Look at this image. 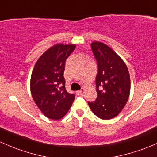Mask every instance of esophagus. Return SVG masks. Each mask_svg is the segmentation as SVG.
Listing matches in <instances>:
<instances>
[{
    "mask_svg": "<svg viewBox=\"0 0 157 157\" xmlns=\"http://www.w3.org/2000/svg\"><path fill=\"white\" fill-rule=\"evenodd\" d=\"M82 93H83V91H82V90H78V91H76V94H77V95H81Z\"/></svg>",
    "mask_w": 157,
    "mask_h": 157,
    "instance_id": "1",
    "label": "esophagus"
}]
</instances>
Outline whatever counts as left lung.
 <instances>
[{"label":"left lung","mask_w":157,"mask_h":157,"mask_svg":"<svg viewBox=\"0 0 157 157\" xmlns=\"http://www.w3.org/2000/svg\"><path fill=\"white\" fill-rule=\"evenodd\" d=\"M91 47L98 62L95 79L98 96L88 105L98 117L110 120L118 116L128 99L129 72L124 61L106 44L93 41Z\"/></svg>","instance_id":"1"}]
</instances>
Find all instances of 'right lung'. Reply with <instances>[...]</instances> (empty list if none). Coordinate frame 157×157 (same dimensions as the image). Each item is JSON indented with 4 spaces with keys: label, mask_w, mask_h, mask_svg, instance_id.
Masks as SVG:
<instances>
[{
    "label": "right lung",
    "mask_w": 157,
    "mask_h": 157,
    "mask_svg": "<svg viewBox=\"0 0 157 157\" xmlns=\"http://www.w3.org/2000/svg\"><path fill=\"white\" fill-rule=\"evenodd\" d=\"M75 44H56L40 56L31 76V93L43 114L51 120L65 116L75 95L65 89L64 71L65 61Z\"/></svg>",
    "instance_id": "obj_1"
}]
</instances>
